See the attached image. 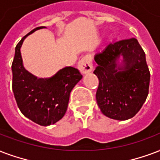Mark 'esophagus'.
<instances>
[{
    "label": "esophagus",
    "mask_w": 160,
    "mask_h": 160,
    "mask_svg": "<svg viewBox=\"0 0 160 160\" xmlns=\"http://www.w3.org/2000/svg\"><path fill=\"white\" fill-rule=\"evenodd\" d=\"M78 69L81 74H88L92 70V64L90 57L86 56L81 58L78 64Z\"/></svg>",
    "instance_id": "1"
}]
</instances>
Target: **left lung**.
Here are the masks:
<instances>
[{
	"label": "left lung",
	"mask_w": 160,
	"mask_h": 160,
	"mask_svg": "<svg viewBox=\"0 0 160 160\" xmlns=\"http://www.w3.org/2000/svg\"><path fill=\"white\" fill-rule=\"evenodd\" d=\"M94 74L99 79L97 105L107 118H133L146 101L150 73L144 51L136 38L110 43L95 56Z\"/></svg>",
	"instance_id": "8db88e82"
}]
</instances>
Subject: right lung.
<instances>
[{"label": "right lung", "mask_w": 160, "mask_h": 160, "mask_svg": "<svg viewBox=\"0 0 160 160\" xmlns=\"http://www.w3.org/2000/svg\"><path fill=\"white\" fill-rule=\"evenodd\" d=\"M32 30L18 42L12 62V91L21 112L41 126L56 123L66 112L69 95L82 79L80 71L64 67L49 78H38L23 66L21 47L27 37L38 29Z\"/></svg>", "instance_id": "right-lung-1"}]
</instances>
